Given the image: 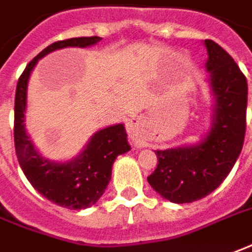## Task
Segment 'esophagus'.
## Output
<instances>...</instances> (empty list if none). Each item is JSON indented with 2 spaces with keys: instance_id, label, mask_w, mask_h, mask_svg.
<instances>
[{
  "instance_id": "esophagus-1",
  "label": "esophagus",
  "mask_w": 252,
  "mask_h": 252,
  "mask_svg": "<svg viewBox=\"0 0 252 252\" xmlns=\"http://www.w3.org/2000/svg\"><path fill=\"white\" fill-rule=\"evenodd\" d=\"M138 129H140V118H131L127 122V133L130 140L136 147H143V141L138 136Z\"/></svg>"
}]
</instances>
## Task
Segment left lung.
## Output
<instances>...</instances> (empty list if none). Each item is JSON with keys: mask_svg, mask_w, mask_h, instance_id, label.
Masks as SVG:
<instances>
[{"mask_svg": "<svg viewBox=\"0 0 252 252\" xmlns=\"http://www.w3.org/2000/svg\"><path fill=\"white\" fill-rule=\"evenodd\" d=\"M206 70L214 96L213 123L200 143L155 151L149 185L173 203H192L216 190L233 169L246 136L247 79L226 50L204 41Z\"/></svg>", "mask_w": 252, "mask_h": 252, "instance_id": "8db88e82", "label": "left lung"}]
</instances>
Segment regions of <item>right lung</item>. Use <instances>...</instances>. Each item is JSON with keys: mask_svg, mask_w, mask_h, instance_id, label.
<instances>
[{"mask_svg": "<svg viewBox=\"0 0 252 252\" xmlns=\"http://www.w3.org/2000/svg\"><path fill=\"white\" fill-rule=\"evenodd\" d=\"M100 36H79L57 41L38 53L19 78L15 96V149L24 176L43 197L60 207L82 210L101 197L111 181L116 156L130 151L122 123L96 131L79 155L68 162H52L38 154L26 133L27 85L35 64L48 53L63 48H86L96 45Z\"/></svg>", "mask_w": 252, "mask_h": 252, "instance_id": "right-lung-1", "label": "right lung"}]
</instances>
